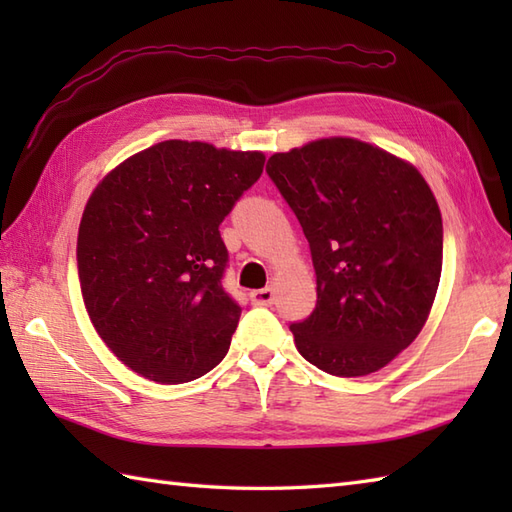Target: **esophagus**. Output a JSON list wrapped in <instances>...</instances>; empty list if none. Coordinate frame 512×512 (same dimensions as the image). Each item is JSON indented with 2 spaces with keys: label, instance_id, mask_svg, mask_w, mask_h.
Here are the masks:
<instances>
[{
  "label": "esophagus",
  "instance_id": "34e87169",
  "mask_svg": "<svg viewBox=\"0 0 512 512\" xmlns=\"http://www.w3.org/2000/svg\"><path fill=\"white\" fill-rule=\"evenodd\" d=\"M250 301L255 306H270L275 301V290L273 288H262V290H253L250 292Z\"/></svg>",
  "mask_w": 512,
  "mask_h": 512
}]
</instances>
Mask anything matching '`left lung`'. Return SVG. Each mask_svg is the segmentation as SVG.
Listing matches in <instances>:
<instances>
[{"label":"left lung","instance_id":"left-lung-1","mask_svg":"<svg viewBox=\"0 0 512 512\" xmlns=\"http://www.w3.org/2000/svg\"><path fill=\"white\" fill-rule=\"evenodd\" d=\"M317 273V308L292 323L308 363L354 378L420 334L442 273V215L422 173L358 138L330 136L268 158Z\"/></svg>","mask_w":512,"mask_h":512}]
</instances>
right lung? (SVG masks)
Segmentation results:
<instances>
[{"label": "right lung", "mask_w": 512, "mask_h": 512, "mask_svg": "<svg viewBox=\"0 0 512 512\" xmlns=\"http://www.w3.org/2000/svg\"><path fill=\"white\" fill-rule=\"evenodd\" d=\"M262 151L165 140L96 184L76 262L105 345L156 383L200 378L222 361L242 308L226 295L220 224L264 171Z\"/></svg>", "instance_id": "obj_1"}]
</instances>
